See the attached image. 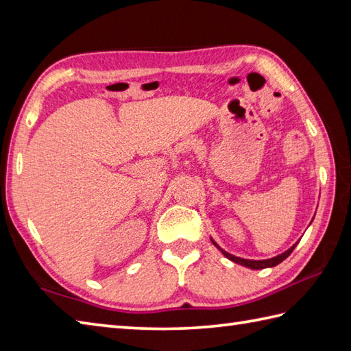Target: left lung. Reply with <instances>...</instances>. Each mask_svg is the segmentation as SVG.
<instances>
[{
  "label": "left lung",
  "mask_w": 351,
  "mask_h": 351,
  "mask_svg": "<svg viewBox=\"0 0 351 351\" xmlns=\"http://www.w3.org/2000/svg\"><path fill=\"white\" fill-rule=\"evenodd\" d=\"M213 244H214L215 247H217V249H220V247H219V244L215 243V241H213ZM295 245H297V243L293 245V247H289L287 252H283L282 255H278V256L270 258V259H263V261H253V259H244V258H238V256L230 255V253L225 252V250H223V249H220V250H221L223 255H225L228 259L234 261V263H237V264L244 265V267H247V268H252V270H261V268H268V267H274V265L280 264L283 259H287V258L291 255V252L294 250Z\"/></svg>",
  "instance_id": "obj_1"
}]
</instances>
